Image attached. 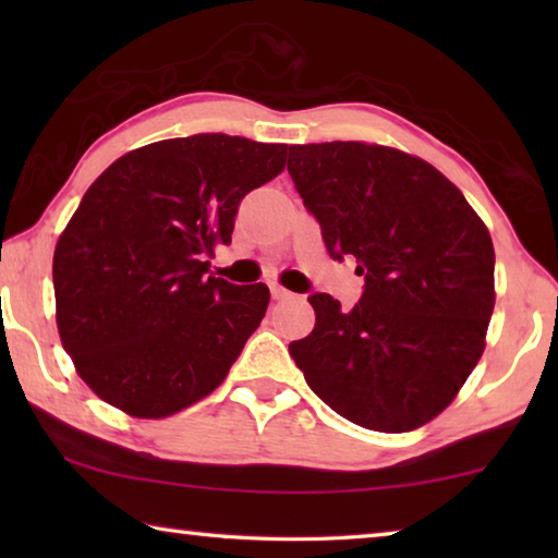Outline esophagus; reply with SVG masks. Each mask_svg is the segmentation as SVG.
<instances>
[{
    "mask_svg": "<svg viewBox=\"0 0 558 558\" xmlns=\"http://www.w3.org/2000/svg\"><path fill=\"white\" fill-rule=\"evenodd\" d=\"M270 295H272V300H288L292 292L286 290V288H280V286H270Z\"/></svg>",
    "mask_w": 558,
    "mask_h": 558,
    "instance_id": "esophagus-1",
    "label": "esophagus"
}]
</instances>
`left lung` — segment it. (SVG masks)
<instances>
[{"label": "left lung", "mask_w": 558, "mask_h": 558, "mask_svg": "<svg viewBox=\"0 0 558 558\" xmlns=\"http://www.w3.org/2000/svg\"><path fill=\"white\" fill-rule=\"evenodd\" d=\"M288 172L327 253L354 258L364 292L342 310L313 292L315 329L290 356L329 409L403 433L456 399L485 349L495 248L436 167L364 143L292 145Z\"/></svg>", "instance_id": "8db88e82"}]
</instances>
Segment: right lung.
Here are the masks:
<instances>
[{"label": "right lung", "mask_w": 558, "mask_h": 558, "mask_svg": "<svg viewBox=\"0 0 558 558\" xmlns=\"http://www.w3.org/2000/svg\"><path fill=\"white\" fill-rule=\"evenodd\" d=\"M286 153L202 132L128 153L90 184L56 243L53 290L63 349L102 401L165 418L226 379L270 292L209 276V258Z\"/></svg>", "instance_id": "right-lung-1"}]
</instances>
